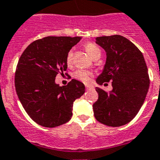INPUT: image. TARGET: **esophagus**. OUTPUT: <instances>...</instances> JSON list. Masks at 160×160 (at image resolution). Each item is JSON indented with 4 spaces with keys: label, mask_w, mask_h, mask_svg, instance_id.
I'll return each instance as SVG.
<instances>
[{
    "label": "esophagus",
    "mask_w": 160,
    "mask_h": 160,
    "mask_svg": "<svg viewBox=\"0 0 160 160\" xmlns=\"http://www.w3.org/2000/svg\"><path fill=\"white\" fill-rule=\"evenodd\" d=\"M92 88H93V87H92V86H91V85H86V89H87V90L92 89Z\"/></svg>",
    "instance_id": "34e87169"
}]
</instances>
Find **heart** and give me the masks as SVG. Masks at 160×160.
I'll use <instances>...</instances> for the list:
<instances>
[{
	"mask_svg": "<svg viewBox=\"0 0 160 160\" xmlns=\"http://www.w3.org/2000/svg\"><path fill=\"white\" fill-rule=\"evenodd\" d=\"M86 51L88 52L90 57L92 58L93 59L96 58H100L101 55V49L99 48L96 44L92 42H88L84 46ZM72 63V51H69L66 55V64L68 66H70ZM73 78L79 81L82 82L84 83H88L92 78V73L89 71L84 70V69H78L73 72Z\"/></svg>",
	"mask_w": 160,
	"mask_h": 160,
	"instance_id": "b5f03b06",
	"label": "heart"
}]
</instances>
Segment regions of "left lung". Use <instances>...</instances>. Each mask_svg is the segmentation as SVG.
I'll list each match as a JSON object with an SVG mask.
<instances>
[{"instance_id": "obj_1", "label": "left lung", "mask_w": 160, "mask_h": 160, "mask_svg": "<svg viewBox=\"0 0 160 160\" xmlns=\"http://www.w3.org/2000/svg\"><path fill=\"white\" fill-rule=\"evenodd\" d=\"M106 52V62L96 78L99 85L112 81L109 92L96 88L98 100L93 104L95 118L109 127H120L135 118L150 87L148 68L139 49L120 35L96 38Z\"/></svg>"}]
</instances>
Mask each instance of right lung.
Returning a JSON list of instances; mask_svg holds the SVG:
<instances>
[{
    "instance_id": "1",
    "label": "right lung",
    "mask_w": 160,
    "mask_h": 160,
    "mask_svg": "<svg viewBox=\"0 0 160 160\" xmlns=\"http://www.w3.org/2000/svg\"><path fill=\"white\" fill-rule=\"evenodd\" d=\"M80 37H47L25 49L17 64L14 85L23 109L34 122L55 128L68 122L72 104L85 92L81 82L72 79L66 86L55 82L67 69L66 55Z\"/></svg>"
}]
</instances>
